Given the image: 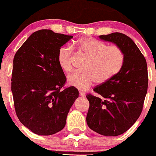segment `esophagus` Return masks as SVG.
I'll return each instance as SVG.
<instances>
[{"instance_id":"esophagus-1","label":"esophagus","mask_w":156,"mask_h":156,"mask_svg":"<svg viewBox=\"0 0 156 156\" xmlns=\"http://www.w3.org/2000/svg\"><path fill=\"white\" fill-rule=\"evenodd\" d=\"M79 94H80V96H81V97H85L86 96V94L83 92H79Z\"/></svg>"}]
</instances>
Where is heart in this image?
<instances>
[{"label": "heart", "instance_id": "b5f03b06", "mask_svg": "<svg viewBox=\"0 0 156 156\" xmlns=\"http://www.w3.org/2000/svg\"><path fill=\"white\" fill-rule=\"evenodd\" d=\"M78 47L88 56L83 72H76L67 78L69 85L80 91L87 90L95 82L103 84L119 73L124 64V53L116 45L106 46L92 38H84L78 42ZM58 63L61 69L69 73L73 68V49L70 46H62L58 50Z\"/></svg>", "mask_w": 156, "mask_h": 156}]
</instances>
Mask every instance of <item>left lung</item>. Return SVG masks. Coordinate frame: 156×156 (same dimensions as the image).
<instances>
[{
	"mask_svg": "<svg viewBox=\"0 0 156 156\" xmlns=\"http://www.w3.org/2000/svg\"><path fill=\"white\" fill-rule=\"evenodd\" d=\"M99 39L120 48L124 64L114 78L94 89L98 97L87 95V123L96 133L117 136L129 129L140 116L147 92V66L135 42L124 34L116 32L99 36Z\"/></svg>",
	"mask_w": 156,
	"mask_h": 156,
	"instance_id": "1",
	"label": "left lung"
}]
</instances>
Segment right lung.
Wrapping results in <instances>:
<instances>
[{
  "label": "right lung",
  "mask_w": 156,
  "mask_h": 156,
  "mask_svg": "<svg viewBox=\"0 0 156 156\" xmlns=\"http://www.w3.org/2000/svg\"><path fill=\"white\" fill-rule=\"evenodd\" d=\"M73 37L39 30L27 39L14 57L11 80L16 114L20 122L37 135H53L63 129L79 95L75 87L62 89L66 77L57 59L58 50Z\"/></svg>",
  "instance_id": "obj_1"
}]
</instances>
